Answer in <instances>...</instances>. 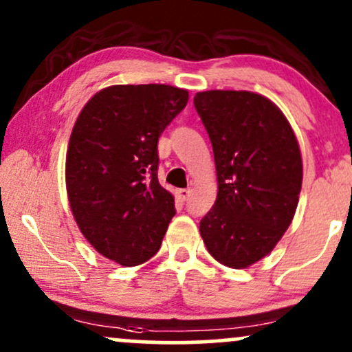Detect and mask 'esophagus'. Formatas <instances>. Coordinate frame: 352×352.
<instances>
[{"instance_id":"1","label":"esophagus","mask_w":352,"mask_h":352,"mask_svg":"<svg viewBox=\"0 0 352 352\" xmlns=\"http://www.w3.org/2000/svg\"><path fill=\"white\" fill-rule=\"evenodd\" d=\"M188 195H190V190H188V188H180V190H177V197H179L180 201L187 200Z\"/></svg>"}]
</instances>
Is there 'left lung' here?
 <instances>
[{
  "label": "left lung",
  "instance_id": "8db88e82",
  "mask_svg": "<svg viewBox=\"0 0 352 352\" xmlns=\"http://www.w3.org/2000/svg\"><path fill=\"white\" fill-rule=\"evenodd\" d=\"M215 157L218 195L201 218L208 253L230 268L256 263L281 240L300 200V145L283 112L250 91L193 98Z\"/></svg>",
  "mask_w": 352,
  "mask_h": 352
}]
</instances>
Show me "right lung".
<instances>
[{
	"label": "right lung",
	"mask_w": 352,
	"mask_h": 352,
	"mask_svg": "<svg viewBox=\"0 0 352 352\" xmlns=\"http://www.w3.org/2000/svg\"><path fill=\"white\" fill-rule=\"evenodd\" d=\"M188 91L165 84L111 86L92 96L66 155L71 212L86 240L122 266L159 252L173 195L157 179L159 137L184 111Z\"/></svg>",
	"instance_id": "add662e5"
}]
</instances>
